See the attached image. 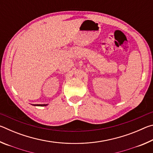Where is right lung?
Returning a JSON list of instances; mask_svg holds the SVG:
<instances>
[{
	"instance_id": "1",
	"label": "right lung",
	"mask_w": 153,
	"mask_h": 153,
	"mask_svg": "<svg viewBox=\"0 0 153 153\" xmlns=\"http://www.w3.org/2000/svg\"><path fill=\"white\" fill-rule=\"evenodd\" d=\"M33 106H40V107H43V106H46V105H33Z\"/></svg>"
}]
</instances>
